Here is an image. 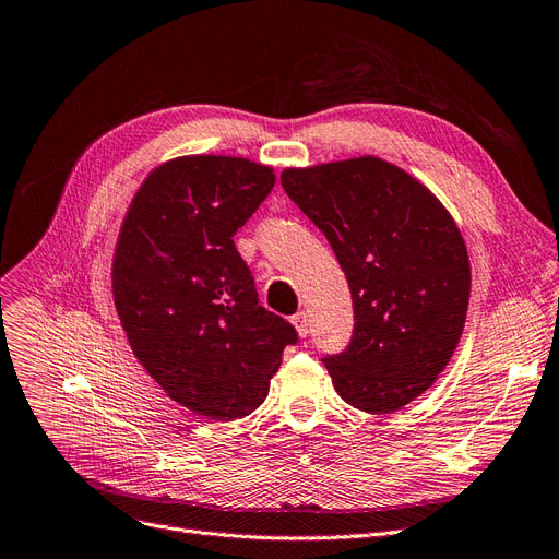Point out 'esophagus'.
<instances>
[{"label": "esophagus", "mask_w": 559, "mask_h": 559, "mask_svg": "<svg viewBox=\"0 0 559 559\" xmlns=\"http://www.w3.org/2000/svg\"><path fill=\"white\" fill-rule=\"evenodd\" d=\"M292 321H294V326L298 329V333L306 337L308 333H310V317H308V312H296L294 317H292Z\"/></svg>", "instance_id": "34e87169"}]
</instances>
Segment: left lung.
Listing matches in <instances>:
<instances>
[{
	"instance_id": "left-lung-1",
	"label": "left lung",
	"mask_w": 559,
	"mask_h": 559,
	"mask_svg": "<svg viewBox=\"0 0 559 559\" xmlns=\"http://www.w3.org/2000/svg\"><path fill=\"white\" fill-rule=\"evenodd\" d=\"M282 186L347 277L352 341L324 354L335 392L392 413L433 384L464 331L471 267L448 210L411 175L366 156L286 170Z\"/></svg>"
}]
</instances>
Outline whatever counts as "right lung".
Here are the masks:
<instances>
[{
  "mask_svg": "<svg viewBox=\"0 0 559 559\" xmlns=\"http://www.w3.org/2000/svg\"><path fill=\"white\" fill-rule=\"evenodd\" d=\"M273 186L245 158H177L146 177L118 235L114 300L132 352L167 396L218 421L257 411L298 343L233 242Z\"/></svg>",
  "mask_w": 559,
  "mask_h": 559,
  "instance_id": "add662e5",
  "label": "right lung"
}]
</instances>
